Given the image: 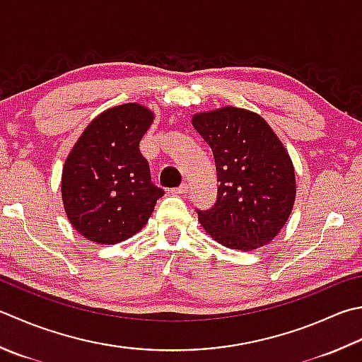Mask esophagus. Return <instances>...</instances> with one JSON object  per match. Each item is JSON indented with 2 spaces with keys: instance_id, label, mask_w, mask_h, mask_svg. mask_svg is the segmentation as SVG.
Listing matches in <instances>:
<instances>
[{
  "instance_id": "obj_1",
  "label": "esophagus",
  "mask_w": 362,
  "mask_h": 362,
  "mask_svg": "<svg viewBox=\"0 0 362 362\" xmlns=\"http://www.w3.org/2000/svg\"><path fill=\"white\" fill-rule=\"evenodd\" d=\"M187 191H188V185H187L185 182H183V183H180L179 187L173 189V193H175V194H185Z\"/></svg>"
}]
</instances>
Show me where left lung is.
<instances>
[{
    "label": "left lung",
    "instance_id": "obj_1",
    "mask_svg": "<svg viewBox=\"0 0 362 362\" xmlns=\"http://www.w3.org/2000/svg\"><path fill=\"white\" fill-rule=\"evenodd\" d=\"M193 127L211 147L218 175L214 207L196 210L211 238L251 251L278 235L293 209L295 169L272 127L252 111L199 112Z\"/></svg>",
    "mask_w": 362,
    "mask_h": 362
}]
</instances>
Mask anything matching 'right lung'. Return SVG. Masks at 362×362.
I'll use <instances>...</instances> for the list:
<instances>
[{
	"mask_svg": "<svg viewBox=\"0 0 362 362\" xmlns=\"http://www.w3.org/2000/svg\"><path fill=\"white\" fill-rule=\"evenodd\" d=\"M153 120L151 110L125 103L88 125L62 169V201L70 224L90 242L115 245L151 218L165 194L151 179L139 141Z\"/></svg>",
	"mask_w": 362,
	"mask_h": 362,
	"instance_id": "add662e5",
	"label": "right lung"
}]
</instances>
